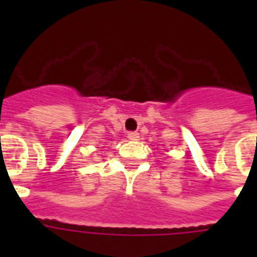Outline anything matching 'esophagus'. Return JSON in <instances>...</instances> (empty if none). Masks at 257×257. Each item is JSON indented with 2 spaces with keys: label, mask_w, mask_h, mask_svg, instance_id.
<instances>
[{
  "label": "esophagus",
  "mask_w": 257,
  "mask_h": 257,
  "mask_svg": "<svg viewBox=\"0 0 257 257\" xmlns=\"http://www.w3.org/2000/svg\"><path fill=\"white\" fill-rule=\"evenodd\" d=\"M129 140H139L140 139V133L137 132H129L128 133Z\"/></svg>",
  "instance_id": "esophagus-1"
}]
</instances>
